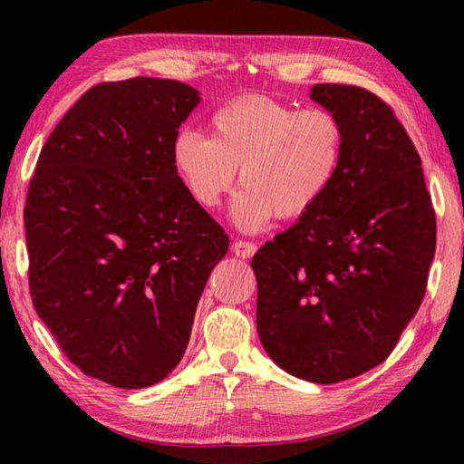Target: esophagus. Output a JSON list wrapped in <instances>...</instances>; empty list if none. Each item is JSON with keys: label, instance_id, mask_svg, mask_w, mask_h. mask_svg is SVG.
I'll return each instance as SVG.
<instances>
[{"label": "esophagus", "instance_id": "1", "mask_svg": "<svg viewBox=\"0 0 464 464\" xmlns=\"http://www.w3.org/2000/svg\"><path fill=\"white\" fill-rule=\"evenodd\" d=\"M233 254L237 256V257H247V254H249V246L247 243H241V241H237V243H233Z\"/></svg>", "mask_w": 464, "mask_h": 464}]
</instances>
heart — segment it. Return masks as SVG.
<instances>
[{"label": "heart", "instance_id": "heart-1", "mask_svg": "<svg viewBox=\"0 0 464 464\" xmlns=\"http://www.w3.org/2000/svg\"><path fill=\"white\" fill-rule=\"evenodd\" d=\"M260 188V200L264 204H272V207H280V204L298 207V204L307 200L315 192L317 182L315 176L303 166L298 157L293 153H285L278 168L270 176V182ZM221 293H225V286H221Z\"/></svg>", "mask_w": 464, "mask_h": 464}]
</instances>
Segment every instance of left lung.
<instances>
[{"mask_svg":"<svg viewBox=\"0 0 464 464\" xmlns=\"http://www.w3.org/2000/svg\"><path fill=\"white\" fill-rule=\"evenodd\" d=\"M198 104L174 80L100 83L54 127L30 179L34 309L67 358L112 387L171 374L229 249L176 168L178 129Z\"/></svg>","mask_w":464,"mask_h":464,"instance_id":"1","label":"left lung"}]
</instances>
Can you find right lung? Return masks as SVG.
Returning a JSON list of instances; mask_svg holds the SVG:
<instances>
[{
    "mask_svg": "<svg viewBox=\"0 0 464 464\" xmlns=\"http://www.w3.org/2000/svg\"><path fill=\"white\" fill-rule=\"evenodd\" d=\"M337 127L334 174L257 249V335L282 371L334 384L379 366L426 293L436 215L405 129L371 92L313 85Z\"/></svg>",
    "mask_w": 464,
    "mask_h": 464,
    "instance_id": "1",
    "label": "right lung"
}]
</instances>
